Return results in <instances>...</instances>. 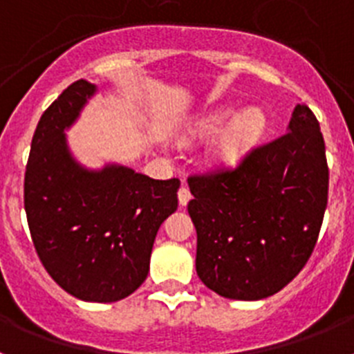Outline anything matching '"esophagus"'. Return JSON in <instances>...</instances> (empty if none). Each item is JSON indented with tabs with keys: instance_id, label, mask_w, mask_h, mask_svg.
Returning <instances> with one entry per match:
<instances>
[{
	"instance_id": "esophagus-1",
	"label": "esophagus",
	"mask_w": 354,
	"mask_h": 354,
	"mask_svg": "<svg viewBox=\"0 0 354 354\" xmlns=\"http://www.w3.org/2000/svg\"><path fill=\"white\" fill-rule=\"evenodd\" d=\"M192 200V193H189V189H187V186H180L179 189V204L180 205H186L187 202Z\"/></svg>"
}]
</instances>
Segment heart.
<instances>
[{
    "label": "heart",
    "mask_w": 354,
    "mask_h": 354,
    "mask_svg": "<svg viewBox=\"0 0 354 354\" xmlns=\"http://www.w3.org/2000/svg\"><path fill=\"white\" fill-rule=\"evenodd\" d=\"M234 109L230 106L214 108L189 124L183 133V140L209 138L220 133L223 126L230 120ZM268 127V117L257 106H250L230 120L223 133L218 136L211 149V158L218 167H234L264 134Z\"/></svg>",
    "instance_id": "heart-1"
}]
</instances>
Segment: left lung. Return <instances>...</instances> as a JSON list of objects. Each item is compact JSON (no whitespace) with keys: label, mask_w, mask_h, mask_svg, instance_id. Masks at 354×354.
I'll return each instance as SVG.
<instances>
[{"label":"left lung","mask_w":354,"mask_h":354,"mask_svg":"<svg viewBox=\"0 0 354 354\" xmlns=\"http://www.w3.org/2000/svg\"><path fill=\"white\" fill-rule=\"evenodd\" d=\"M287 129L234 170L187 179L196 273L223 298L273 296L305 268L317 243L328 204L323 133L305 104L294 108Z\"/></svg>","instance_id":"8db88e82"}]
</instances>
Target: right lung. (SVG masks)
Returning <instances> with one entry per match:
<instances>
[{
  "instance_id": "obj_1",
  "label": "right lung",
  "mask_w": 354,
  "mask_h": 354,
  "mask_svg": "<svg viewBox=\"0 0 354 354\" xmlns=\"http://www.w3.org/2000/svg\"><path fill=\"white\" fill-rule=\"evenodd\" d=\"M97 92L80 80L40 117L24 175V209L37 255L74 298L113 303L145 282L156 234L177 209L180 180L133 168L88 170L74 159L65 129Z\"/></svg>"
}]
</instances>
